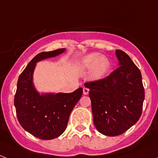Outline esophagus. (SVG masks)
Segmentation results:
<instances>
[{"instance_id": "obj_1", "label": "esophagus", "mask_w": 158, "mask_h": 158, "mask_svg": "<svg viewBox=\"0 0 158 158\" xmlns=\"http://www.w3.org/2000/svg\"><path fill=\"white\" fill-rule=\"evenodd\" d=\"M89 92V89L88 88L83 87V94L84 95H88Z\"/></svg>"}]
</instances>
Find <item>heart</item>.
Returning a JSON list of instances; mask_svg holds the SVG:
<instances>
[{"mask_svg":"<svg viewBox=\"0 0 158 158\" xmlns=\"http://www.w3.org/2000/svg\"><path fill=\"white\" fill-rule=\"evenodd\" d=\"M80 66L83 69H91V78L94 80L102 79L109 72L111 63L108 57L100 56L97 52H92L82 57Z\"/></svg>","mask_w":158,"mask_h":158,"instance_id":"obj_1","label":"heart"}]
</instances>
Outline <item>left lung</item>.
Masks as SVG:
<instances>
[{"instance_id":"1","label":"left lung","mask_w":158,"mask_h":158,"mask_svg":"<svg viewBox=\"0 0 158 158\" xmlns=\"http://www.w3.org/2000/svg\"><path fill=\"white\" fill-rule=\"evenodd\" d=\"M118 67L108 77L85 83L89 90L93 122L106 136L123 134L138 121L144 100L139 69L124 51L115 50Z\"/></svg>"}]
</instances>
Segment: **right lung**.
<instances>
[{"label": "right lung", "mask_w": 158, "mask_h": 158, "mask_svg": "<svg viewBox=\"0 0 158 158\" xmlns=\"http://www.w3.org/2000/svg\"><path fill=\"white\" fill-rule=\"evenodd\" d=\"M61 48L37 54L28 63L17 81L14 106L22 128L43 140L58 138L66 130L69 114L82 95V88L71 93H40L33 84L36 63L65 52Z\"/></svg>", "instance_id": "1"}]
</instances>
